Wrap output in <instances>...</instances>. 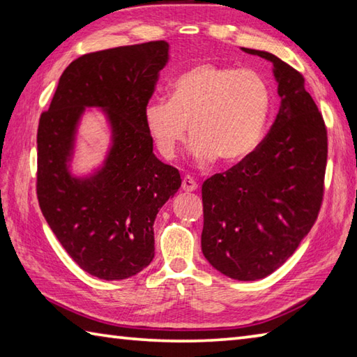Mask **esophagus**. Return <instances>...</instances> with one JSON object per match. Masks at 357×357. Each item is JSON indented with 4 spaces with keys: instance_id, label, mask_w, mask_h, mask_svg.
I'll return each instance as SVG.
<instances>
[{
    "instance_id": "34e87169",
    "label": "esophagus",
    "mask_w": 357,
    "mask_h": 357,
    "mask_svg": "<svg viewBox=\"0 0 357 357\" xmlns=\"http://www.w3.org/2000/svg\"><path fill=\"white\" fill-rule=\"evenodd\" d=\"M197 189H198V184L195 183V181H193V178L185 176L183 179V190L184 192H193V190H197Z\"/></svg>"
}]
</instances>
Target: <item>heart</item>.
Here are the masks:
<instances>
[{"mask_svg":"<svg viewBox=\"0 0 357 357\" xmlns=\"http://www.w3.org/2000/svg\"><path fill=\"white\" fill-rule=\"evenodd\" d=\"M271 111V89L252 68L198 63L168 87V101L145 109V126L164 159L176 158L187 139L199 164L220 158L226 164L255 153L264 137Z\"/></svg>","mask_w":357,"mask_h":357,"instance_id":"obj_1","label":"heart"}]
</instances>
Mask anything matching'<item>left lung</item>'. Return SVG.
<instances>
[{
    "instance_id": "left-lung-1",
    "label": "left lung",
    "mask_w": 357,
    "mask_h": 357,
    "mask_svg": "<svg viewBox=\"0 0 357 357\" xmlns=\"http://www.w3.org/2000/svg\"><path fill=\"white\" fill-rule=\"evenodd\" d=\"M242 50L273 63L281 106L255 153L204 181L201 250L225 276L256 281L294 255L319 217L328 134L300 71L267 51Z\"/></svg>"
}]
</instances>
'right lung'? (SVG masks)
Here are the masks:
<instances>
[{
  "label": "right lung",
  "instance_id": "1",
  "mask_svg": "<svg viewBox=\"0 0 357 357\" xmlns=\"http://www.w3.org/2000/svg\"><path fill=\"white\" fill-rule=\"evenodd\" d=\"M168 62L164 40L96 51L63 70L37 131V198L70 257L100 280H126L154 257L153 225L181 187L176 168L160 162L145 109ZM100 107L112 126L103 165L84 178L69 170L77 125Z\"/></svg>",
  "mask_w": 357,
  "mask_h": 357
}]
</instances>
